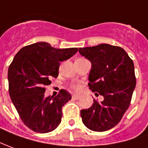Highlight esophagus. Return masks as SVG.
Here are the masks:
<instances>
[{
	"label": "esophagus",
	"instance_id": "34e87169",
	"mask_svg": "<svg viewBox=\"0 0 148 148\" xmlns=\"http://www.w3.org/2000/svg\"><path fill=\"white\" fill-rule=\"evenodd\" d=\"M72 97H73V99H79L80 98H81V96L79 95H73Z\"/></svg>",
	"mask_w": 148,
	"mask_h": 148
}]
</instances>
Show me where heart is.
<instances>
[{
	"instance_id": "b5f03b06",
	"label": "heart",
	"mask_w": 148,
	"mask_h": 148,
	"mask_svg": "<svg viewBox=\"0 0 148 148\" xmlns=\"http://www.w3.org/2000/svg\"><path fill=\"white\" fill-rule=\"evenodd\" d=\"M71 88L74 90H78L79 89H80V86L78 84H74L72 85V86H71Z\"/></svg>"
}]
</instances>
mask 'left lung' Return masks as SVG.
I'll return each instance as SVG.
<instances>
[{"label":"left lung","mask_w":148,"mask_h":148,"mask_svg":"<svg viewBox=\"0 0 148 148\" xmlns=\"http://www.w3.org/2000/svg\"><path fill=\"white\" fill-rule=\"evenodd\" d=\"M78 51L91 62L90 89L104 98L101 103L94 99L90 108L81 110L82 123L91 131L106 132L120 122L130 106L136 84L133 61L123 48L109 44Z\"/></svg>","instance_id":"left-lung-1"}]
</instances>
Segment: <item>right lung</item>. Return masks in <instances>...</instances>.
I'll return each mask as SVG.
<instances>
[{
    "label": "right lung",
    "mask_w": 148,
    "mask_h": 148,
    "mask_svg": "<svg viewBox=\"0 0 148 148\" xmlns=\"http://www.w3.org/2000/svg\"><path fill=\"white\" fill-rule=\"evenodd\" d=\"M77 48L57 49L49 43L37 42L21 49L8 71L11 100L21 120L32 131L48 133L61 123L62 107L71 95L61 90L55 97H45V86L58 76L60 62L74 55Z\"/></svg>",
    "instance_id": "add662e5"
}]
</instances>
